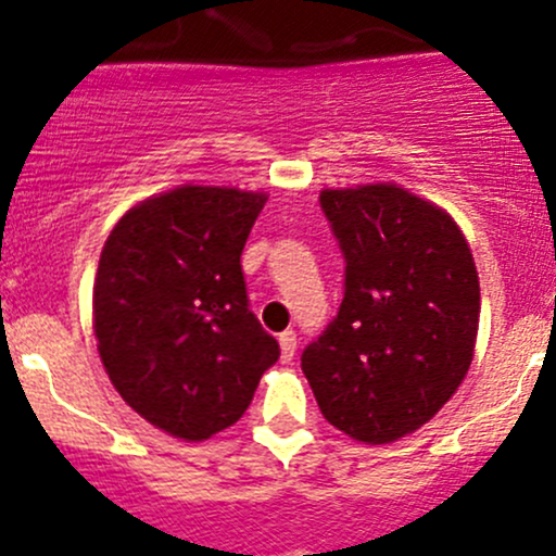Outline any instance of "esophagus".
<instances>
[{
	"mask_svg": "<svg viewBox=\"0 0 556 556\" xmlns=\"http://www.w3.org/2000/svg\"><path fill=\"white\" fill-rule=\"evenodd\" d=\"M295 346H298V338L293 330H285L279 332V352H282V362H290L295 354Z\"/></svg>",
	"mask_w": 556,
	"mask_h": 556,
	"instance_id": "obj_1",
	"label": "esophagus"
}]
</instances>
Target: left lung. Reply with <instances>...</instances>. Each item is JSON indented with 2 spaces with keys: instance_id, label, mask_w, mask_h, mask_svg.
<instances>
[{
  "instance_id": "1",
  "label": "left lung",
  "mask_w": 556,
  "mask_h": 556,
  "mask_svg": "<svg viewBox=\"0 0 556 556\" xmlns=\"http://www.w3.org/2000/svg\"><path fill=\"white\" fill-rule=\"evenodd\" d=\"M319 204L346 279L336 319L303 349V376L336 429L386 445L434 418L466 378L477 266L445 210L396 184L325 189Z\"/></svg>"
}]
</instances>
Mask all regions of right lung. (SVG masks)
<instances>
[{
    "label": "right lung",
    "instance_id": "1",
    "mask_svg": "<svg viewBox=\"0 0 556 556\" xmlns=\"http://www.w3.org/2000/svg\"><path fill=\"white\" fill-rule=\"evenodd\" d=\"M266 200L180 186L127 210L103 244L92 288L101 362L122 400L178 440L237 424L279 359L239 263Z\"/></svg>",
    "mask_w": 556,
    "mask_h": 556
}]
</instances>
